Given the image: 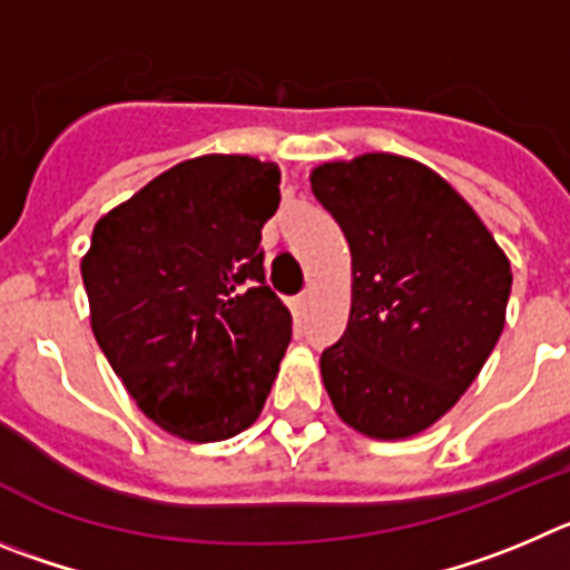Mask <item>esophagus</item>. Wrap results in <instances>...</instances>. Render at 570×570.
Listing matches in <instances>:
<instances>
[{
  "label": "esophagus",
  "instance_id": "esophagus-1",
  "mask_svg": "<svg viewBox=\"0 0 570 570\" xmlns=\"http://www.w3.org/2000/svg\"><path fill=\"white\" fill-rule=\"evenodd\" d=\"M292 309H295L297 317H306V309H309V292H304V295H297L295 301H292Z\"/></svg>",
  "mask_w": 570,
  "mask_h": 570
}]
</instances>
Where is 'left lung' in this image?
<instances>
[{"mask_svg": "<svg viewBox=\"0 0 570 570\" xmlns=\"http://www.w3.org/2000/svg\"><path fill=\"white\" fill-rule=\"evenodd\" d=\"M309 181L352 253V309L323 348V386L366 438H412L489 361L511 264L458 189L412 158L366 153L321 164Z\"/></svg>", "mask_w": 570, "mask_h": 570, "instance_id": "obj_1", "label": "left lung"}]
</instances>
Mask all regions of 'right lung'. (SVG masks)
<instances>
[{
    "mask_svg": "<svg viewBox=\"0 0 570 570\" xmlns=\"http://www.w3.org/2000/svg\"><path fill=\"white\" fill-rule=\"evenodd\" d=\"M281 170L253 156L176 164L99 218L81 258L90 326L138 409L215 443L258 420L292 337L261 229Z\"/></svg>",
    "mask_w": 570,
    "mask_h": 570,
    "instance_id": "obj_1",
    "label": "right lung"
}]
</instances>
